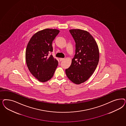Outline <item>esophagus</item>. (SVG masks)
Returning a JSON list of instances; mask_svg holds the SVG:
<instances>
[{"mask_svg":"<svg viewBox=\"0 0 126 126\" xmlns=\"http://www.w3.org/2000/svg\"><path fill=\"white\" fill-rule=\"evenodd\" d=\"M64 60V58H60V61H62Z\"/></svg>","mask_w":126,"mask_h":126,"instance_id":"esophagus-1","label":"esophagus"}]
</instances>
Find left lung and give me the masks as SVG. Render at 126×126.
Masks as SVG:
<instances>
[{
	"label": "left lung",
	"mask_w": 126,
	"mask_h": 126,
	"mask_svg": "<svg viewBox=\"0 0 126 126\" xmlns=\"http://www.w3.org/2000/svg\"><path fill=\"white\" fill-rule=\"evenodd\" d=\"M69 31L75 41L76 49L65 73L72 82L79 84L88 80L94 72L99 62V49L95 39L87 31L79 29Z\"/></svg>",
	"instance_id": "1"
}]
</instances>
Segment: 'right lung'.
<instances>
[{
    "label": "right lung",
    "mask_w": 126,
    "mask_h": 126,
    "mask_svg": "<svg viewBox=\"0 0 126 126\" xmlns=\"http://www.w3.org/2000/svg\"><path fill=\"white\" fill-rule=\"evenodd\" d=\"M59 32L56 29L39 31L32 36L27 45L25 58L28 68L40 82L50 79L57 67V60L49 53L53 50L52 42Z\"/></svg>",
    "instance_id": "obj_1"
}]
</instances>
